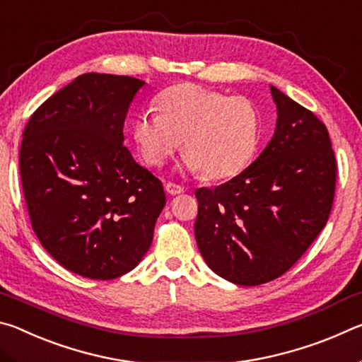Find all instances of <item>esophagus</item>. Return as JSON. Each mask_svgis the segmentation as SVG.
Segmentation results:
<instances>
[{
    "label": "esophagus",
    "instance_id": "obj_1",
    "mask_svg": "<svg viewBox=\"0 0 362 362\" xmlns=\"http://www.w3.org/2000/svg\"><path fill=\"white\" fill-rule=\"evenodd\" d=\"M164 188H166V192L169 194H180V193L185 192V188L179 185V183H174V182H168L166 185H164Z\"/></svg>",
    "mask_w": 362,
    "mask_h": 362
}]
</instances>
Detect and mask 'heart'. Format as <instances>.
I'll return each mask as SVG.
<instances>
[{"label": "heart", "mask_w": 362, "mask_h": 362, "mask_svg": "<svg viewBox=\"0 0 362 362\" xmlns=\"http://www.w3.org/2000/svg\"><path fill=\"white\" fill-rule=\"evenodd\" d=\"M132 139L150 168L163 166L179 148L183 166L220 180L247 166L260 139V115L252 100L198 84L174 86L132 121Z\"/></svg>", "instance_id": "1"}]
</instances>
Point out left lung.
<instances>
[{
  "label": "left lung",
  "mask_w": 362,
  "mask_h": 362,
  "mask_svg": "<svg viewBox=\"0 0 362 362\" xmlns=\"http://www.w3.org/2000/svg\"><path fill=\"white\" fill-rule=\"evenodd\" d=\"M276 131L260 156L231 180L196 189L194 236L214 273L240 286L284 274L326 226L337 163L327 127L269 86Z\"/></svg>",
  "instance_id": "obj_1"
}]
</instances>
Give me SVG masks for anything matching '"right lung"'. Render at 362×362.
<instances>
[{
    "label": "right lung",
    "instance_id": "right-lung-1",
    "mask_svg": "<svg viewBox=\"0 0 362 362\" xmlns=\"http://www.w3.org/2000/svg\"><path fill=\"white\" fill-rule=\"evenodd\" d=\"M144 84L86 73L42 102L23 129L19 168L33 231L79 276L108 281L136 268L166 204L161 180L122 144Z\"/></svg>",
    "mask_w": 362,
    "mask_h": 362
}]
</instances>
